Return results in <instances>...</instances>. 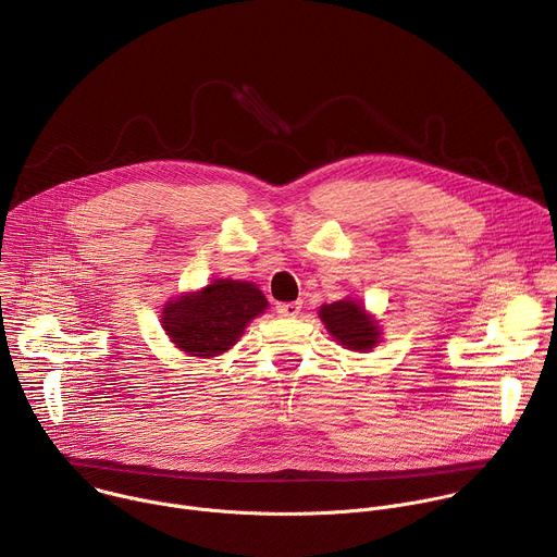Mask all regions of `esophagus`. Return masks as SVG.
Here are the masks:
<instances>
[{"label":"esophagus","mask_w":557,"mask_h":557,"mask_svg":"<svg viewBox=\"0 0 557 557\" xmlns=\"http://www.w3.org/2000/svg\"><path fill=\"white\" fill-rule=\"evenodd\" d=\"M301 310V301H288V304H280L277 306V312L282 317H297Z\"/></svg>","instance_id":"1"}]
</instances>
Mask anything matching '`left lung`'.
<instances>
[{
	"instance_id": "8db88e82",
	"label": "left lung",
	"mask_w": 557,
	"mask_h": 557,
	"mask_svg": "<svg viewBox=\"0 0 557 557\" xmlns=\"http://www.w3.org/2000/svg\"><path fill=\"white\" fill-rule=\"evenodd\" d=\"M320 320L324 322L333 342L352 352H370L381 344V322L355 297H344L333 304L320 306Z\"/></svg>"
}]
</instances>
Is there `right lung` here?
<instances>
[{"label": "right lung", "instance_id": "right-lung-1", "mask_svg": "<svg viewBox=\"0 0 557 557\" xmlns=\"http://www.w3.org/2000/svg\"><path fill=\"white\" fill-rule=\"evenodd\" d=\"M269 308L253 282L211 280L200 290L172 297L161 314L170 342L185 355L211 359L231 350L247 326Z\"/></svg>", "mask_w": 557, "mask_h": 557}]
</instances>
